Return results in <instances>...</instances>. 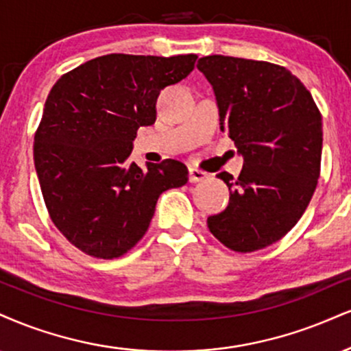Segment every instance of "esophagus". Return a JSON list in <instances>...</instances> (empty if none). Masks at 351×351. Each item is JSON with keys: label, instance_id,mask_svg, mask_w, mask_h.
<instances>
[{"label": "esophagus", "instance_id": "1", "mask_svg": "<svg viewBox=\"0 0 351 351\" xmlns=\"http://www.w3.org/2000/svg\"><path fill=\"white\" fill-rule=\"evenodd\" d=\"M206 178H208V173L197 170V168H189V181H191V183L204 181Z\"/></svg>", "mask_w": 351, "mask_h": 351}]
</instances>
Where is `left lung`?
Listing matches in <instances>:
<instances>
[{"instance_id": "1", "label": "left lung", "mask_w": 351, "mask_h": 351, "mask_svg": "<svg viewBox=\"0 0 351 351\" xmlns=\"http://www.w3.org/2000/svg\"><path fill=\"white\" fill-rule=\"evenodd\" d=\"M213 86L221 130L243 157L229 206L208 217L210 234L235 252L278 242L296 226L317 186L322 116L307 88L285 66L209 55L197 62Z\"/></svg>"}]
</instances>
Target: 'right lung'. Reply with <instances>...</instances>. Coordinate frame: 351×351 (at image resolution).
Wrapping results in <instances>:
<instances>
[{"label":"right lung","mask_w":351,"mask_h":351,"mask_svg":"<svg viewBox=\"0 0 351 351\" xmlns=\"http://www.w3.org/2000/svg\"><path fill=\"white\" fill-rule=\"evenodd\" d=\"M197 55L111 53L53 84L34 137V165L57 229L96 258H117L143 237L158 196L186 184L178 160L130 162L138 128L157 119V98L186 78Z\"/></svg>","instance_id":"1"}]
</instances>
